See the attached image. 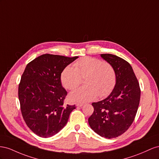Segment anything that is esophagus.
<instances>
[{"instance_id":"obj_1","label":"esophagus","mask_w":159,"mask_h":159,"mask_svg":"<svg viewBox=\"0 0 159 159\" xmlns=\"http://www.w3.org/2000/svg\"><path fill=\"white\" fill-rule=\"evenodd\" d=\"M76 107H83V103H76Z\"/></svg>"}]
</instances>
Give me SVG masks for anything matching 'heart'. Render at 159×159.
Instances as JSON below:
<instances>
[{"instance_id":"obj_1","label":"heart","mask_w":159,"mask_h":159,"mask_svg":"<svg viewBox=\"0 0 159 159\" xmlns=\"http://www.w3.org/2000/svg\"><path fill=\"white\" fill-rule=\"evenodd\" d=\"M84 79V87L69 95L72 102L93 101L97 96L102 98L109 94L116 83V73L111 64L98 58L84 57L76 61L74 67L66 66L61 72V81L68 90H74Z\"/></svg>"}]
</instances>
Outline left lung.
I'll return each mask as SVG.
<instances>
[{"instance_id":"left-lung-1","label":"left lung","mask_w":159,"mask_h":159,"mask_svg":"<svg viewBox=\"0 0 159 159\" xmlns=\"http://www.w3.org/2000/svg\"><path fill=\"white\" fill-rule=\"evenodd\" d=\"M101 57L114 68L116 84L102 101L93 102V115L89 124L95 133L107 139L123 134L132 125L139 108L140 89L132 66L122 58L111 54Z\"/></svg>"}]
</instances>
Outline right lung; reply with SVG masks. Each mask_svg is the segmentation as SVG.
I'll use <instances>...</instances> for the list:
<instances>
[{
	"label": "right lung",
	"instance_id": "obj_1",
	"mask_svg": "<svg viewBox=\"0 0 159 159\" xmlns=\"http://www.w3.org/2000/svg\"><path fill=\"white\" fill-rule=\"evenodd\" d=\"M79 57L44 54L26 65L19 85L22 117L40 137H51L67 123L75 105H64L67 94L61 81L65 68Z\"/></svg>",
	"mask_w": 159,
	"mask_h": 159
}]
</instances>
